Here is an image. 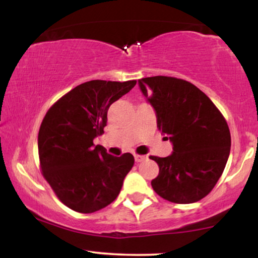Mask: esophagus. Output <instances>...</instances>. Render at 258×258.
Here are the masks:
<instances>
[{"instance_id": "34e87169", "label": "esophagus", "mask_w": 258, "mask_h": 258, "mask_svg": "<svg viewBox=\"0 0 258 258\" xmlns=\"http://www.w3.org/2000/svg\"><path fill=\"white\" fill-rule=\"evenodd\" d=\"M134 157H135V161L137 162V163H139V162H142V161L146 160V156H143V155L135 154V155H134Z\"/></svg>"}]
</instances>
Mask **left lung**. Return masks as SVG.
<instances>
[{"label": "left lung", "mask_w": 258, "mask_h": 258, "mask_svg": "<svg viewBox=\"0 0 258 258\" xmlns=\"http://www.w3.org/2000/svg\"><path fill=\"white\" fill-rule=\"evenodd\" d=\"M139 86L154 108L158 130L172 144L169 156H150L160 167L153 189L174 203L202 200L220 179L230 154L231 137L223 115L188 81L153 76L139 80Z\"/></svg>", "instance_id": "left-lung-1"}]
</instances>
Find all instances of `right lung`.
Listing matches in <instances>:
<instances>
[{
  "mask_svg": "<svg viewBox=\"0 0 258 258\" xmlns=\"http://www.w3.org/2000/svg\"><path fill=\"white\" fill-rule=\"evenodd\" d=\"M136 81L94 80L74 88L45 114L38 132V156L44 178L70 209L90 214L116 200L134 165L130 153L116 157L94 139L107 125L110 105Z\"/></svg>",
  "mask_w": 258,
  "mask_h": 258,
  "instance_id": "right-lung-1",
  "label": "right lung"
}]
</instances>
